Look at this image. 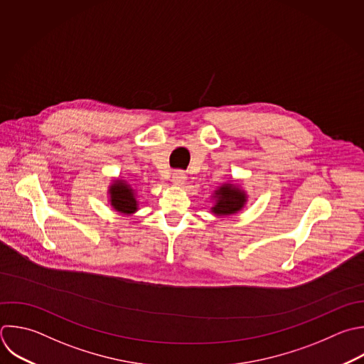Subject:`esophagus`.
Returning a JSON list of instances; mask_svg holds the SVG:
<instances>
[{
    "label": "esophagus",
    "mask_w": 364,
    "mask_h": 364,
    "mask_svg": "<svg viewBox=\"0 0 364 364\" xmlns=\"http://www.w3.org/2000/svg\"><path fill=\"white\" fill-rule=\"evenodd\" d=\"M185 179H186V176H185V173H183L182 171H176V172H173V175H172V183H173L175 186L183 185V183H185Z\"/></svg>",
    "instance_id": "34e87169"
}]
</instances>
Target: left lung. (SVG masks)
I'll list each match as a JSON object with an SVG mask.
<instances>
[{"instance_id":"left-lung-1","label":"left lung","mask_w":364,"mask_h":364,"mask_svg":"<svg viewBox=\"0 0 364 364\" xmlns=\"http://www.w3.org/2000/svg\"><path fill=\"white\" fill-rule=\"evenodd\" d=\"M215 206L210 208V210L216 216H226L233 215L242 210L245 206L247 196L245 191H242L237 185L233 183H223L220 188L215 191Z\"/></svg>"}]
</instances>
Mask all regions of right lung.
Returning a JSON list of instances; mask_svg holds the SVG:
<instances>
[{
  "label": "right lung",
  "mask_w": 364,
  "mask_h": 364,
  "mask_svg": "<svg viewBox=\"0 0 364 364\" xmlns=\"http://www.w3.org/2000/svg\"><path fill=\"white\" fill-rule=\"evenodd\" d=\"M111 206L124 215H132L138 210V200L135 198V191L129 183L121 179H115L108 189Z\"/></svg>",
  "instance_id": "obj_1"
}]
</instances>
